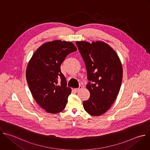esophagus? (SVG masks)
<instances>
[{
  "label": "esophagus",
  "instance_id": "esophagus-1",
  "mask_svg": "<svg viewBox=\"0 0 150 150\" xmlns=\"http://www.w3.org/2000/svg\"><path fill=\"white\" fill-rule=\"evenodd\" d=\"M81 88H82V86H80V87L78 88H75V89H74V91H75V92H78V91H79Z\"/></svg>",
  "mask_w": 150,
  "mask_h": 150
}]
</instances>
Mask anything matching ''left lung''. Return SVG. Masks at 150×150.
Wrapping results in <instances>:
<instances>
[{
	"instance_id": "left-lung-1",
	"label": "left lung",
	"mask_w": 150,
	"mask_h": 150,
	"mask_svg": "<svg viewBox=\"0 0 150 150\" xmlns=\"http://www.w3.org/2000/svg\"><path fill=\"white\" fill-rule=\"evenodd\" d=\"M87 71L86 85L90 97L83 102L89 115L99 116L105 113L114 103L122 79V67L114 50L103 41L76 42Z\"/></svg>"
}]
</instances>
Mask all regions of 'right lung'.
<instances>
[{
    "mask_svg": "<svg viewBox=\"0 0 150 150\" xmlns=\"http://www.w3.org/2000/svg\"><path fill=\"white\" fill-rule=\"evenodd\" d=\"M76 50L71 42H48L38 48L28 64L26 76L29 89L36 102L47 112L59 113L67 105L72 90L67 86L61 65ZM59 79L61 84L58 83Z\"/></svg>",
    "mask_w": 150,
    "mask_h": 150,
    "instance_id": "add662e5",
    "label": "right lung"
}]
</instances>
